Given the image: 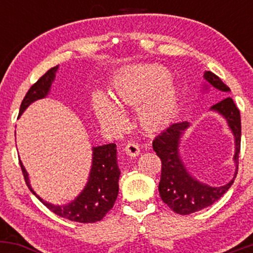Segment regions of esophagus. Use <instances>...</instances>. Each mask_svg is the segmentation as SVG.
<instances>
[{"mask_svg": "<svg viewBox=\"0 0 253 253\" xmlns=\"http://www.w3.org/2000/svg\"><path fill=\"white\" fill-rule=\"evenodd\" d=\"M125 152L129 157H136L139 155V152H140V149H139V146L136 144L129 143L125 146Z\"/></svg>", "mask_w": 253, "mask_h": 253, "instance_id": "34e87169", "label": "esophagus"}]
</instances>
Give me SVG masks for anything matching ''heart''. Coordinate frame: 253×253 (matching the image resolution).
Returning <instances> with one entry per match:
<instances>
[{
	"mask_svg": "<svg viewBox=\"0 0 253 253\" xmlns=\"http://www.w3.org/2000/svg\"><path fill=\"white\" fill-rule=\"evenodd\" d=\"M169 77V71L164 66L139 65L123 72L115 80L114 92L119 100L133 106L145 101L139 108V120L144 128H159L175 112L178 92L176 84ZM95 112L98 121L107 128L119 130L126 125L121 109L101 94L95 97Z\"/></svg>",
	"mask_w": 253,
	"mask_h": 253,
	"instance_id": "heart-1",
	"label": "heart"
}]
</instances>
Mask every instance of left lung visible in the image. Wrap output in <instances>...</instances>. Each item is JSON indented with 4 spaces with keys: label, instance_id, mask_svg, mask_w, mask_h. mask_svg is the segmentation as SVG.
Segmentation results:
<instances>
[{
    "label": "left lung",
    "instance_id": "left-lung-1",
    "mask_svg": "<svg viewBox=\"0 0 253 253\" xmlns=\"http://www.w3.org/2000/svg\"><path fill=\"white\" fill-rule=\"evenodd\" d=\"M206 83L203 84V92L210 88H215L222 92H229L231 89L211 71L203 74ZM225 119L229 130L234 138L233 162L236 165L233 178L223 185L211 187L191 175L182 161L179 145L184 132L190 127V123L171 124L156 136L152 143L153 150L162 161V176L159 182V195L164 203L175 213L181 215L195 213L207 208L221 197L233 184L238 173V159L240 152V138H242V121L239 109L231 97H225L222 101L211 107Z\"/></svg>",
    "mask_w": 253,
    "mask_h": 253
}]
</instances>
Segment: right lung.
I'll list each match as a JSON object with an SVG mask.
<instances>
[{"label":"right lung","instance_id":"obj_1","mask_svg":"<svg viewBox=\"0 0 253 253\" xmlns=\"http://www.w3.org/2000/svg\"><path fill=\"white\" fill-rule=\"evenodd\" d=\"M58 66H54L46 72L36 84L31 86L27 94L20 106V115L32 103L48 96L51 91L52 83L56 78ZM91 168L86 184L83 190L70 202L65 205H53L42 200L32 188L30 177L26 168L20 161L22 173L28 189L42 201L46 207L58 216L65 217L76 222H96L103 219L108 211L114 206L119 194V178H120V169L118 165L117 145L108 144L102 146H92Z\"/></svg>","mask_w":253,"mask_h":253}]
</instances>
